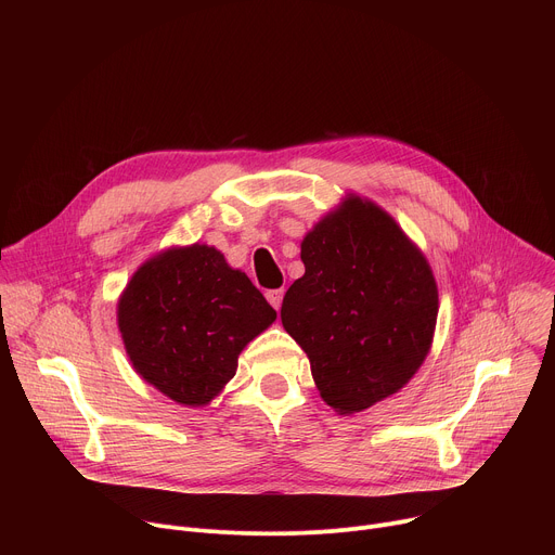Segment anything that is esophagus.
<instances>
[{
	"mask_svg": "<svg viewBox=\"0 0 555 555\" xmlns=\"http://www.w3.org/2000/svg\"><path fill=\"white\" fill-rule=\"evenodd\" d=\"M283 289H270L268 294H266V298L270 300V305L274 307V309H279L281 307V302H283Z\"/></svg>",
	"mask_w": 555,
	"mask_h": 555,
	"instance_id": "esophagus-1",
	"label": "esophagus"
}]
</instances>
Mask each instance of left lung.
I'll return each instance as SVG.
<instances>
[{"mask_svg": "<svg viewBox=\"0 0 555 555\" xmlns=\"http://www.w3.org/2000/svg\"><path fill=\"white\" fill-rule=\"evenodd\" d=\"M305 274L281 321L338 415L398 392L430 353L439 292L417 244L382 206L349 193L302 236Z\"/></svg>", "mask_w": 555, "mask_h": 555, "instance_id": "8db88e82", "label": "left lung"}]
</instances>
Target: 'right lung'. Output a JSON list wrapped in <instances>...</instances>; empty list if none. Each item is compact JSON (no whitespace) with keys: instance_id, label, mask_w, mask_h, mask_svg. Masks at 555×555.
Segmentation results:
<instances>
[{"instance_id":"1","label":"right lung","mask_w":555,"mask_h":555,"mask_svg":"<svg viewBox=\"0 0 555 555\" xmlns=\"http://www.w3.org/2000/svg\"><path fill=\"white\" fill-rule=\"evenodd\" d=\"M116 321L133 371L169 400L202 409L276 311L246 272L197 242L146 259L118 298Z\"/></svg>"}]
</instances>
